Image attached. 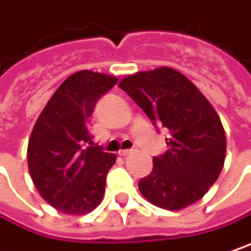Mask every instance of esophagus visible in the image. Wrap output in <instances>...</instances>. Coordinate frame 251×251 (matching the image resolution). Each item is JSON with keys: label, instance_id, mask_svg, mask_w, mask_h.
<instances>
[{"label": "esophagus", "instance_id": "1", "mask_svg": "<svg viewBox=\"0 0 251 251\" xmlns=\"http://www.w3.org/2000/svg\"><path fill=\"white\" fill-rule=\"evenodd\" d=\"M129 153H132V151H130V149H125V151H121V152H119V155L124 156V157L129 155Z\"/></svg>", "mask_w": 251, "mask_h": 251}]
</instances>
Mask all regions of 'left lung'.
Here are the masks:
<instances>
[{
    "mask_svg": "<svg viewBox=\"0 0 251 251\" xmlns=\"http://www.w3.org/2000/svg\"><path fill=\"white\" fill-rule=\"evenodd\" d=\"M119 88L146 113L157 132L168 129V151L139 180L140 193L156 206L177 210L201 199L217 180L226 157L220 118L199 89L180 72L157 68L138 72Z\"/></svg>",
    "mask_w": 251,
    "mask_h": 251,
    "instance_id": "1",
    "label": "left lung"
}]
</instances>
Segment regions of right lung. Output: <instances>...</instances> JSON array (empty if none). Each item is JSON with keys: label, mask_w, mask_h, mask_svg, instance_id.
Instances as JSON below:
<instances>
[{"label": "right lung", "mask_w": 251, "mask_h": 251, "mask_svg": "<svg viewBox=\"0 0 251 251\" xmlns=\"http://www.w3.org/2000/svg\"><path fill=\"white\" fill-rule=\"evenodd\" d=\"M115 76L79 71L55 91L28 143V168L39 195L65 214L89 213L102 201L113 153L94 145L88 121Z\"/></svg>", "instance_id": "obj_1"}]
</instances>
